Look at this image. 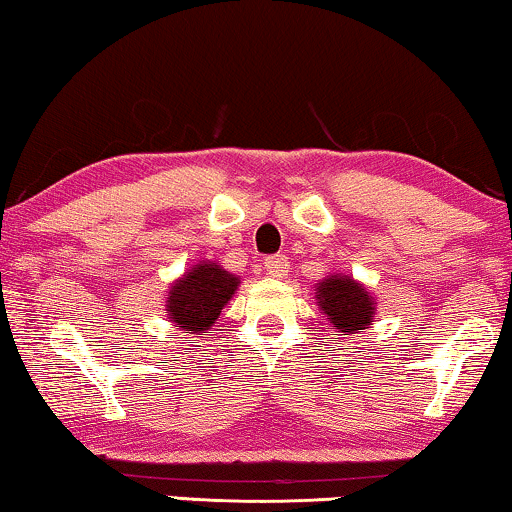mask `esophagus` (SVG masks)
<instances>
[{
    "label": "esophagus",
    "instance_id": "34e87169",
    "mask_svg": "<svg viewBox=\"0 0 512 512\" xmlns=\"http://www.w3.org/2000/svg\"><path fill=\"white\" fill-rule=\"evenodd\" d=\"M287 257L285 255H271L264 259V269L271 278H285L287 276Z\"/></svg>",
    "mask_w": 512,
    "mask_h": 512
}]
</instances>
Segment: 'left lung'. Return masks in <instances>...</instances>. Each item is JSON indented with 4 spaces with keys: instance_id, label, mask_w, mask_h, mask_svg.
<instances>
[{
    "instance_id": "obj_1",
    "label": "left lung",
    "mask_w": 512,
    "mask_h": 512,
    "mask_svg": "<svg viewBox=\"0 0 512 512\" xmlns=\"http://www.w3.org/2000/svg\"><path fill=\"white\" fill-rule=\"evenodd\" d=\"M318 306L325 311V318L336 331L338 336L357 334L359 329H369L376 318V306H373L371 292H366L364 285L350 276H329L318 283L315 290Z\"/></svg>"
}]
</instances>
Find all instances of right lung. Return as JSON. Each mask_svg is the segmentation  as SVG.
<instances>
[{
	"label": "right lung",
	"mask_w": 512,
	"mask_h": 512,
	"mask_svg": "<svg viewBox=\"0 0 512 512\" xmlns=\"http://www.w3.org/2000/svg\"><path fill=\"white\" fill-rule=\"evenodd\" d=\"M239 276L215 262L194 264L167 294V315L183 334H208L239 287Z\"/></svg>",
	"instance_id": "right-lung-1"
}]
</instances>
